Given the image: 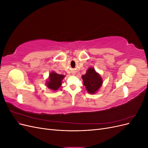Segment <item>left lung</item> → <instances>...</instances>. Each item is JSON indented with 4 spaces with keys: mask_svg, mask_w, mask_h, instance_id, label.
<instances>
[{
    "mask_svg": "<svg viewBox=\"0 0 148 148\" xmlns=\"http://www.w3.org/2000/svg\"><path fill=\"white\" fill-rule=\"evenodd\" d=\"M82 79L87 92L90 95L96 93L102 86L103 80L99 73L93 67H89L85 75H82Z\"/></svg>",
    "mask_w": 148,
    "mask_h": 148,
    "instance_id": "left-lung-1",
    "label": "left lung"
}]
</instances>
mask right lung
Returning a JSON list of instances; mask_svg holds the SVG:
<instances>
[{
    "instance_id": "add662e5",
    "label": "right lung",
    "mask_w": 148,
    "mask_h": 148,
    "mask_svg": "<svg viewBox=\"0 0 148 148\" xmlns=\"http://www.w3.org/2000/svg\"><path fill=\"white\" fill-rule=\"evenodd\" d=\"M65 76L57 74L54 71H52L49 75L46 81V86L53 91H57L62 85V82Z\"/></svg>"
}]
</instances>
